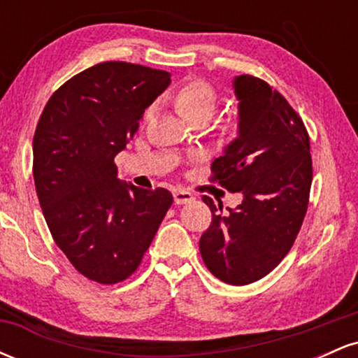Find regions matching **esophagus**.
<instances>
[{"label": "esophagus", "mask_w": 358, "mask_h": 358, "mask_svg": "<svg viewBox=\"0 0 358 358\" xmlns=\"http://www.w3.org/2000/svg\"><path fill=\"white\" fill-rule=\"evenodd\" d=\"M173 199H175V203L178 205H183V203H190L195 200V196H193V193L190 190H185V188H176L173 192Z\"/></svg>", "instance_id": "obj_1"}]
</instances>
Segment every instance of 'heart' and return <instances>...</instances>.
<instances>
[{
    "label": "heart",
    "mask_w": 358,
    "mask_h": 358,
    "mask_svg": "<svg viewBox=\"0 0 358 358\" xmlns=\"http://www.w3.org/2000/svg\"><path fill=\"white\" fill-rule=\"evenodd\" d=\"M175 106L185 117L190 121H200L207 119L213 113L217 106V90L208 80L200 79V77H192V79L183 80L175 90ZM153 114V108H148L143 114V121H148ZM234 122L227 121L225 127H232Z\"/></svg>",
    "instance_id": "1"
}]
</instances>
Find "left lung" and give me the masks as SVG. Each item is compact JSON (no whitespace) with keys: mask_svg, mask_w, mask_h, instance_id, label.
<instances>
[{"mask_svg":"<svg viewBox=\"0 0 358 358\" xmlns=\"http://www.w3.org/2000/svg\"><path fill=\"white\" fill-rule=\"evenodd\" d=\"M239 138L212 163L210 182L242 192L236 210L222 212L210 196L212 222L200 254L220 281L244 286L269 274L293 248L310 202L313 180L305 122L282 94L254 76L234 80Z\"/></svg>","mask_w":358,"mask_h":358,"instance_id":"8db88e82","label":"left lung"}]
</instances>
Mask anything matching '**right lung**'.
Instances as JSON below:
<instances>
[{"label": "right lung", "mask_w": 358, "mask_h": 358, "mask_svg": "<svg viewBox=\"0 0 358 358\" xmlns=\"http://www.w3.org/2000/svg\"><path fill=\"white\" fill-rule=\"evenodd\" d=\"M170 73L102 62L60 85L36 124L34 178L48 231L82 276L124 281L173 203L166 188L121 183L114 158L136 134Z\"/></svg>", "instance_id": "1"}]
</instances>
